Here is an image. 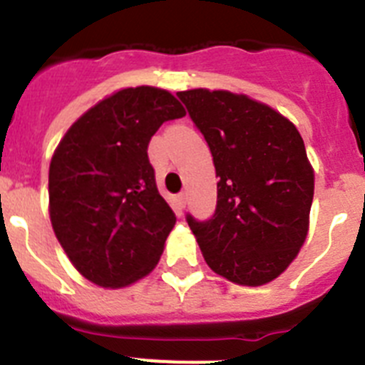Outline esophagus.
Listing matches in <instances>:
<instances>
[{"mask_svg": "<svg viewBox=\"0 0 365 365\" xmlns=\"http://www.w3.org/2000/svg\"><path fill=\"white\" fill-rule=\"evenodd\" d=\"M176 200H178V205H180V207H185V203H187V195H185V192H180V195L176 196Z\"/></svg>", "mask_w": 365, "mask_h": 365, "instance_id": "esophagus-1", "label": "esophagus"}]
</instances>
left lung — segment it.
Here are the masks:
<instances>
[{
  "label": "left lung",
  "instance_id": "obj_1",
  "mask_svg": "<svg viewBox=\"0 0 365 365\" xmlns=\"http://www.w3.org/2000/svg\"><path fill=\"white\" fill-rule=\"evenodd\" d=\"M211 149L218 200L211 220L187 215L207 265L238 285L269 284L309 231L314 170L297 127L269 105L229 91L178 93Z\"/></svg>",
  "mask_w": 365,
  "mask_h": 365
}]
</instances>
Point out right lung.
Returning <instances> with one entry per match:
<instances>
[{"label": "right lung", "mask_w": 365, "mask_h": 365, "mask_svg": "<svg viewBox=\"0 0 365 365\" xmlns=\"http://www.w3.org/2000/svg\"><path fill=\"white\" fill-rule=\"evenodd\" d=\"M185 116L169 91L121 88L78 118L48 169V212L58 242L81 277L125 287L147 277L176 223L147 147L163 121Z\"/></svg>", "instance_id": "add662e5"}]
</instances>
